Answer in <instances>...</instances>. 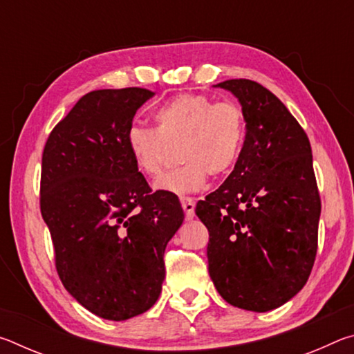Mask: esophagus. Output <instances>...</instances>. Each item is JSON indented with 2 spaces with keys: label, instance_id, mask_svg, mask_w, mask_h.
I'll return each instance as SVG.
<instances>
[{
  "label": "esophagus",
  "instance_id": "obj_1",
  "mask_svg": "<svg viewBox=\"0 0 354 354\" xmlns=\"http://www.w3.org/2000/svg\"><path fill=\"white\" fill-rule=\"evenodd\" d=\"M181 205H183V209H184L185 218H187V220L194 218L195 217V201L189 198V196H184V198H181Z\"/></svg>",
  "mask_w": 354,
  "mask_h": 354
}]
</instances>
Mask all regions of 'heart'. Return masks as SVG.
I'll return each mask as SVG.
<instances>
[{"instance_id": "obj_1", "label": "heart", "mask_w": 354, "mask_h": 354, "mask_svg": "<svg viewBox=\"0 0 354 354\" xmlns=\"http://www.w3.org/2000/svg\"><path fill=\"white\" fill-rule=\"evenodd\" d=\"M156 128L131 124L124 136L136 169L148 179H158L167 164L169 147L181 143L184 162L156 187L185 195L205 187L207 176H223L241 158L247 122L242 107L232 101H215L203 93L178 95L154 111Z\"/></svg>"}]
</instances>
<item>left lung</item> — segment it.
Masks as SVG:
<instances>
[{"mask_svg":"<svg viewBox=\"0 0 354 354\" xmlns=\"http://www.w3.org/2000/svg\"><path fill=\"white\" fill-rule=\"evenodd\" d=\"M215 87L242 104L247 136L234 170L195 214L209 231L214 286L232 306L267 313L303 289L313 270L322 203L304 129L250 80Z\"/></svg>","mask_w":354,"mask_h":354,"instance_id":"8db88e82","label":"left lung"}]
</instances>
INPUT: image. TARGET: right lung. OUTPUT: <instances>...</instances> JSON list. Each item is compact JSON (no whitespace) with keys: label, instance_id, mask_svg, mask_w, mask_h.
<instances>
[{"label":"right lung","instance_id":"right-lung-1","mask_svg":"<svg viewBox=\"0 0 354 354\" xmlns=\"http://www.w3.org/2000/svg\"><path fill=\"white\" fill-rule=\"evenodd\" d=\"M153 95L142 87L88 92L51 131L41 156L40 212L57 274L106 320H128L156 303L165 247L184 220L178 196L151 190L124 142Z\"/></svg>","mask_w":354,"mask_h":354}]
</instances>
